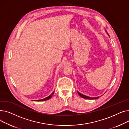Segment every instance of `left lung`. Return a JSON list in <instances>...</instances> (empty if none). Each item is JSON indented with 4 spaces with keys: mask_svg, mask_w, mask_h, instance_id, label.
I'll list each match as a JSON object with an SVG mask.
<instances>
[{
    "mask_svg": "<svg viewBox=\"0 0 129 129\" xmlns=\"http://www.w3.org/2000/svg\"><path fill=\"white\" fill-rule=\"evenodd\" d=\"M78 94H79V95L80 97H82V98H85V99H97V98H99V97H96V98H91V97H88V96H85V95H84V94L79 93V92H78Z\"/></svg>",
    "mask_w": 129,
    "mask_h": 129,
    "instance_id": "obj_1",
    "label": "left lung"
}]
</instances>
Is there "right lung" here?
I'll return each instance as SVG.
<instances>
[{"mask_svg":"<svg viewBox=\"0 0 129 129\" xmlns=\"http://www.w3.org/2000/svg\"><path fill=\"white\" fill-rule=\"evenodd\" d=\"M54 92H53L51 93V94H50V95L49 96H48V97H46V98H44V99H41V100H35V101H45V100H49V99H50V98L52 97L53 94H54Z\"/></svg>","mask_w":129,"mask_h":129,"instance_id":"obj_1","label":"right lung"}]
</instances>
